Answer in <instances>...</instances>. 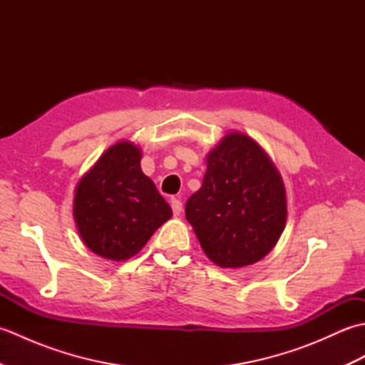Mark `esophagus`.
Here are the masks:
<instances>
[{"label": "esophagus", "instance_id": "obj_1", "mask_svg": "<svg viewBox=\"0 0 365 365\" xmlns=\"http://www.w3.org/2000/svg\"><path fill=\"white\" fill-rule=\"evenodd\" d=\"M170 207H173V212L175 216L182 213V200L180 199H177V197L170 199Z\"/></svg>", "mask_w": 365, "mask_h": 365}]
</instances>
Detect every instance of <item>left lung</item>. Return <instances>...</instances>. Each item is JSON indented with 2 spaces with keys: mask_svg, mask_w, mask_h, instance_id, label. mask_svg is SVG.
Returning <instances> with one entry per match:
<instances>
[{
  "mask_svg": "<svg viewBox=\"0 0 365 365\" xmlns=\"http://www.w3.org/2000/svg\"><path fill=\"white\" fill-rule=\"evenodd\" d=\"M202 187L185 205L205 255L221 268H243L276 246L287 222V192L263 147L229 131L207 153Z\"/></svg>",
  "mask_w": 365,
  "mask_h": 365,
  "instance_id": "1",
  "label": "left lung"
}]
</instances>
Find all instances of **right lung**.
<instances>
[{
    "mask_svg": "<svg viewBox=\"0 0 365 365\" xmlns=\"http://www.w3.org/2000/svg\"><path fill=\"white\" fill-rule=\"evenodd\" d=\"M143 150L122 139L102 153L75 188L73 220L89 250L123 262L133 257L173 210L141 169Z\"/></svg>",
    "mask_w": 365,
    "mask_h": 365,
    "instance_id": "right-lung-1",
    "label": "right lung"
}]
</instances>
